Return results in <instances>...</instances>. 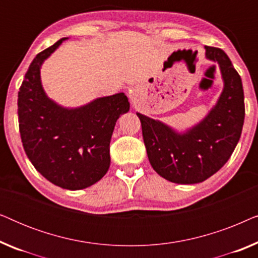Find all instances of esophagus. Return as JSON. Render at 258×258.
<instances>
[{
	"instance_id": "esophagus-1",
	"label": "esophagus",
	"mask_w": 258,
	"mask_h": 258,
	"mask_svg": "<svg viewBox=\"0 0 258 258\" xmlns=\"http://www.w3.org/2000/svg\"><path fill=\"white\" fill-rule=\"evenodd\" d=\"M134 94H135V93H134V91H130V97H133Z\"/></svg>"
}]
</instances>
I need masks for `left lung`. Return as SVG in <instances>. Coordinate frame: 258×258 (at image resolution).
<instances>
[{
  "instance_id": "left-lung-1",
  "label": "left lung",
  "mask_w": 258,
  "mask_h": 258,
  "mask_svg": "<svg viewBox=\"0 0 258 258\" xmlns=\"http://www.w3.org/2000/svg\"><path fill=\"white\" fill-rule=\"evenodd\" d=\"M208 59L220 66L224 88L217 103L199 124L184 133L137 112L151 167L179 184L206 181L234 153L244 123V93L238 73L220 48L207 47Z\"/></svg>"
}]
</instances>
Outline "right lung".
Wrapping results in <instances>:
<instances>
[{
    "label": "right lung",
    "instance_id": "right-lung-1",
    "mask_svg": "<svg viewBox=\"0 0 258 258\" xmlns=\"http://www.w3.org/2000/svg\"><path fill=\"white\" fill-rule=\"evenodd\" d=\"M64 40L67 37L31 62L19 91L17 114L24 151L35 169L52 184L80 190L107 174L112 132L130 104L123 93L74 109L50 100L41 83V66Z\"/></svg>",
    "mask_w": 258,
    "mask_h": 258
}]
</instances>
